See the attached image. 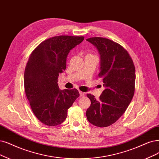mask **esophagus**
I'll list each match as a JSON object with an SVG mask.
<instances>
[{"mask_svg": "<svg viewBox=\"0 0 159 159\" xmlns=\"http://www.w3.org/2000/svg\"><path fill=\"white\" fill-rule=\"evenodd\" d=\"M79 94H80V97H84V95H85V93L83 92H79Z\"/></svg>", "mask_w": 159, "mask_h": 159, "instance_id": "34e87169", "label": "esophagus"}]
</instances>
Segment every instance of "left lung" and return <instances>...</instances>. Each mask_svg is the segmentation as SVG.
Masks as SVG:
<instances>
[{"mask_svg":"<svg viewBox=\"0 0 159 159\" xmlns=\"http://www.w3.org/2000/svg\"><path fill=\"white\" fill-rule=\"evenodd\" d=\"M87 41L100 55L99 77L105 90L98 99L90 93L91 105L86 111L87 119L98 127L113 125L124 114L134 94L136 70L128 52L119 44L108 39L92 37Z\"/></svg>","mask_w":159,"mask_h":159,"instance_id":"left-lung-1","label":"left lung"}]
</instances>
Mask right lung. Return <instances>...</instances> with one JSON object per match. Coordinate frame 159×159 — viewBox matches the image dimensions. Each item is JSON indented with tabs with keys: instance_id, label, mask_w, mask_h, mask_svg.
I'll return each instance as SVG.
<instances>
[{
	"instance_id": "right-lung-1",
	"label": "right lung",
	"mask_w": 159,
	"mask_h": 159,
	"mask_svg": "<svg viewBox=\"0 0 159 159\" xmlns=\"http://www.w3.org/2000/svg\"><path fill=\"white\" fill-rule=\"evenodd\" d=\"M83 40L78 36L52 37L41 43L29 56L24 73L25 94L34 115L47 126L61 124L79 97L75 89H59L57 79L66 69L69 52Z\"/></svg>"
}]
</instances>
